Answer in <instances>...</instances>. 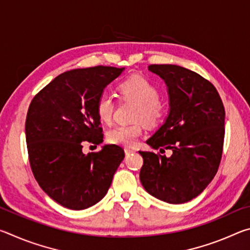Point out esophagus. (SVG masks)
I'll use <instances>...</instances> for the list:
<instances>
[{
    "instance_id": "34e87169",
    "label": "esophagus",
    "mask_w": 250,
    "mask_h": 250,
    "mask_svg": "<svg viewBox=\"0 0 250 250\" xmlns=\"http://www.w3.org/2000/svg\"><path fill=\"white\" fill-rule=\"evenodd\" d=\"M134 150L133 149H130V147H125V155H130V154H132V153H134Z\"/></svg>"
}]
</instances>
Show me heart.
<instances>
[{
  "mask_svg": "<svg viewBox=\"0 0 250 250\" xmlns=\"http://www.w3.org/2000/svg\"><path fill=\"white\" fill-rule=\"evenodd\" d=\"M122 98L137 103L133 119L139 120L132 125H120L108 131L107 140L112 145L121 146H134L143 133L142 123L146 125H155L162 119L164 107L160 103V92L153 83L141 76H133L119 84ZM97 113L104 122H110L115 110V100L108 92L99 96L96 104Z\"/></svg>",
  "mask_w": 250,
  "mask_h": 250,
  "instance_id": "obj_1",
  "label": "heart"
}]
</instances>
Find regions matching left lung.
Listing matches in <instances>:
<instances>
[{"label": "left lung", "mask_w": 250, "mask_h": 250, "mask_svg": "<svg viewBox=\"0 0 250 250\" xmlns=\"http://www.w3.org/2000/svg\"><path fill=\"white\" fill-rule=\"evenodd\" d=\"M164 80L168 115L146 140L161 153L139 151L143 158L140 181L146 191L163 202L182 204L204 191L221 163L225 109L213 84L194 71L176 65H150Z\"/></svg>", "instance_id": "8db88e82"}]
</instances>
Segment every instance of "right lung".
Wrapping results in <instances>:
<instances>
[{"mask_svg": "<svg viewBox=\"0 0 250 250\" xmlns=\"http://www.w3.org/2000/svg\"><path fill=\"white\" fill-rule=\"evenodd\" d=\"M124 70L96 66L65 71L29 104L25 134L33 174L50 198L69 209H86L103 200L125 159L116 145L83 152V143H103L97 100Z\"/></svg>", "mask_w": 250, "mask_h": 250, "instance_id": "add662e5", "label": "right lung"}]
</instances>
